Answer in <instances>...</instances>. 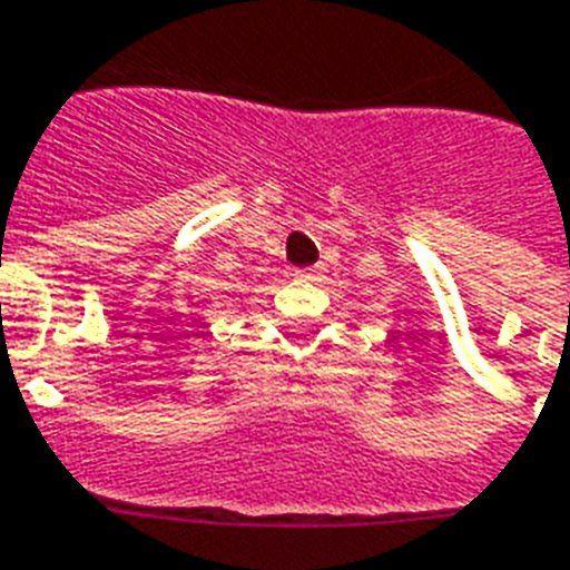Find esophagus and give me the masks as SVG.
Instances as JSON below:
<instances>
[{
	"label": "esophagus",
	"instance_id": "34e87169",
	"mask_svg": "<svg viewBox=\"0 0 570 570\" xmlns=\"http://www.w3.org/2000/svg\"><path fill=\"white\" fill-rule=\"evenodd\" d=\"M321 273H324V264H312V267L297 269V276H301V279H318Z\"/></svg>",
	"mask_w": 570,
	"mask_h": 570
}]
</instances>
